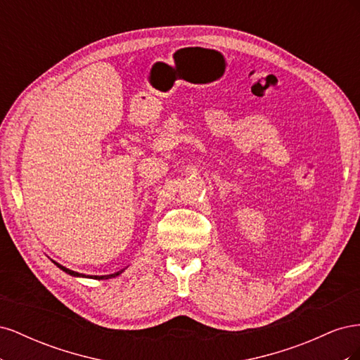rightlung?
<instances>
[{
	"mask_svg": "<svg viewBox=\"0 0 360 360\" xmlns=\"http://www.w3.org/2000/svg\"><path fill=\"white\" fill-rule=\"evenodd\" d=\"M61 270H64L66 271V274H69V275H73V276H81V274H78V271H73V270H69V269H66L64 266H61V264H58V263H56ZM123 270H120V271H117V274H112V275H106V276H94V279H110V278H115L117 275H120L122 274ZM84 276V275H82Z\"/></svg>",
	"mask_w": 360,
	"mask_h": 360,
	"instance_id": "1",
	"label": "right lung"
}]
</instances>
